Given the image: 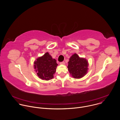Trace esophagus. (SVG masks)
Masks as SVG:
<instances>
[{
	"label": "esophagus",
	"instance_id": "obj_1",
	"mask_svg": "<svg viewBox=\"0 0 120 120\" xmlns=\"http://www.w3.org/2000/svg\"><path fill=\"white\" fill-rule=\"evenodd\" d=\"M64 64H65V63H64V61L60 63V64H61V65H64Z\"/></svg>",
	"mask_w": 120,
	"mask_h": 120
}]
</instances>
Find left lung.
<instances>
[{
    "label": "left lung",
    "instance_id": "obj_1",
    "mask_svg": "<svg viewBox=\"0 0 120 120\" xmlns=\"http://www.w3.org/2000/svg\"><path fill=\"white\" fill-rule=\"evenodd\" d=\"M88 65V62L85 58H81L75 53L69 59L68 69L73 77L78 79L82 77L87 74Z\"/></svg>",
    "mask_w": 120,
    "mask_h": 120
}]
</instances>
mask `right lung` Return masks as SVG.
I'll return each mask as SVG.
<instances>
[{
  "instance_id": "add662e5",
  "label": "right lung",
  "mask_w": 120,
  "mask_h": 120,
  "mask_svg": "<svg viewBox=\"0 0 120 120\" xmlns=\"http://www.w3.org/2000/svg\"><path fill=\"white\" fill-rule=\"evenodd\" d=\"M34 64V69L39 78L47 81L54 77L53 75L56 71V68L58 65L56 60L53 59L48 52L38 58Z\"/></svg>"
}]
</instances>
